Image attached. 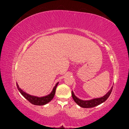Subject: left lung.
Here are the masks:
<instances>
[{"label":"left lung","mask_w":129,"mask_h":129,"mask_svg":"<svg viewBox=\"0 0 129 129\" xmlns=\"http://www.w3.org/2000/svg\"><path fill=\"white\" fill-rule=\"evenodd\" d=\"M113 87H111V89L109 90L107 94L104 95V96L99 98H96V99H93L90 100H83L81 99H79V98L77 97L74 94L73 91L72 92V97L73 98L75 102L78 104V105L81 106V108H94L95 106H96L100 104H102L103 103L105 102V101L108 99V98L109 97V96L111 94V92L112 91V90H113Z\"/></svg>","instance_id":"8db88e82"}]
</instances>
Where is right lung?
<instances>
[{
  "label": "right lung",
  "instance_id": "obj_1",
  "mask_svg": "<svg viewBox=\"0 0 129 129\" xmlns=\"http://www.w3.org/2000/svg\"><path fill=\"white\" fill-rule=\"evenodd\" d=\"M58 84L59 83H57L56 84L55 86L54 87L53 90H52V91L50 94L43 97H37L35 96L29 95L28 94H27L25 92L23 91V90L19 87L17 83H16V85H17V88L19 90V91L21 93V94L27 100H28L30 103L35 105H44L48 103L49 102H50V101L53 99L54 96V95L55 94L56 88Z\"/></svg>",
  "mask_w": 129,
  "mask_h": 129
}]
</instances>
